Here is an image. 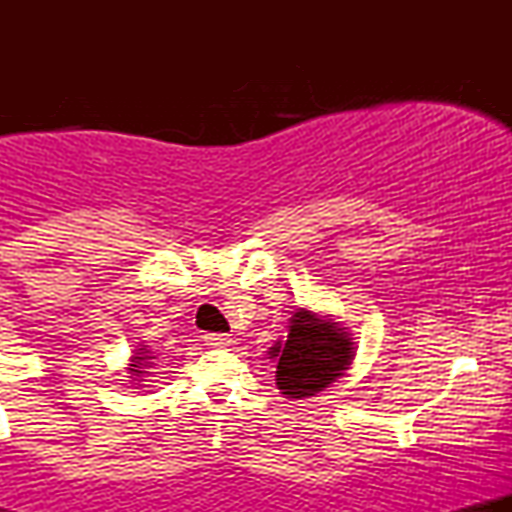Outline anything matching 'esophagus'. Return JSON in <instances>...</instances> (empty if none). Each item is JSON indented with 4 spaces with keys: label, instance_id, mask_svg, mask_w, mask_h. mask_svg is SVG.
Here are the masks:
<instances>
[{
    "label": "esophagus",
    "instance_id": "1",
    "mask_svg": "<svg viewBox=\"0 0 512 512\" xmlns=\"http://www.w3.org/2000/svg\"><path fill=\"white\" fill-rule=\"evenodd\" d=\"M204 342H207V346H211V349H223V346H231L233 339L228 337V334H204Z\"/></svg>",
    "mask_w": 512,
    "mask_h": 512
}]
</instances>
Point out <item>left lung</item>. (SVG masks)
Masks as SVG:
<instances>
[{
  "label": "left lung",
  "mask_w": 512,
  "mask_h": 512,
  "mask_svg": "<svg viewBox=\"0 0 512 512\" xmlns=\"http://www.w3.org/2000/svg\"><path fill=\"white\" fill-rule=\"evenodd\" d=\"M354 337L332 315L296 308L286 342L276 339L269 358H276V387L289 399L315 397L337 383L354 361Z\"/></svg>",
  "instance_id": "8db88e82"
}]
</instances>
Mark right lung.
I'll list each match as a JSON object with an SVG mask.
<instances>
[{
	"instance_id": "obj_1",
	"label": "right lung",
	"mask_w": 512,
	"mask_h": 512,
	"mask_svg": "<svg viewBox=\"0 0 512 512\" xmlns=\"http://www.w3.org/2000/svg\"><path fill=\"white\" fill-rule=\"evenodd\" d=\"M154 354H151L149 349H146V344H139V349L132 351V356H129V363H127V378H132V383H142L144 375L149 373L146 368H154Z\"/></svg>"
}]
</instances>
